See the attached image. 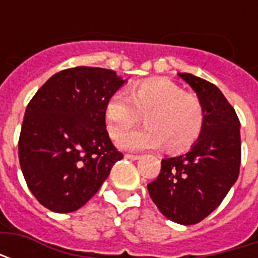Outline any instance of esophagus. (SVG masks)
Returning <instances> with one entry per match:
<instances>
[{
	"mask_svg": "<svg viewBox=\"0 0 258 258\" xmlns=\"http://www.w3.org/2000/svg\"><path fill=\"white\" fill-rule=\"evenodd\" d=\"M125 157H127V159H130V160H138V159H140V155H134V153H127V155H125Z\"/></svg>",
	"mask_w": 258,
	"mask_h": 258,
	"instance_id": "34e87169",
	"label": "esophagus"
}]
</instances>
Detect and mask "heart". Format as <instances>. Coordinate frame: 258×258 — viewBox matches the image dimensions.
<instances>
[{
	"label": "heart",
	"mask_w": 258,
	"mask_h": 258,
	"mask_svg": "<svg viewBox=\"0 0 258 258\" xmlns=\"http://www.w3.org/2000/svg\"><path fill=\"white\" fill-rule=\"evenodd\" d=\"M144 114L147 127L125 132ZM107 130L124 149H149L166 144L170 152L188 149L205 127V107L198 96L173 81L148 80L128 91L114 92L105 107Z\"/></svg>",
	"instance_id": "heart-1"
}]
</instances>
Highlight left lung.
<instances>
[{"instance_id":"left-lung-1","label":"left lung","mask_w":258,"mask_h":258,"mask_svg":"<svg viewBox=\"0 0 258 258\" xmlns=\"http://www.w3.org/2000/svg\"><path fill=\"white\" fill-rule=\"evenodd\" d=\"M179 76L203 103L205 127L188 153L163 159L160 173L148 184V190L163 216L192 225L216 210L238 179L240 123L218 87L190 73Z\"/></svg>"}]
</instances>
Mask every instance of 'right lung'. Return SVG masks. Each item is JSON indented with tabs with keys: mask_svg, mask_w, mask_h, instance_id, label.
I'll list each match as a JSON object with an SVG mask.
<instances>
[{
	"mask_svg": "<svg viewBox=\"0 0 258 258\" xmlns=\"http://www.w3.org/2000/svg\"><path fill=\"white\" fill-rule=\"evenodd\" d=\"M124 81L109 69L77 66L53 74L31 98L20 130L19 163L44 207L79 210L123 159L107 134L105 107Z\"/></svg>",
	"mask_w": 258,
	"mask_h": 258,
	"instance_id": "obj_1",
	"label": "right lung"
}]
</instances>
